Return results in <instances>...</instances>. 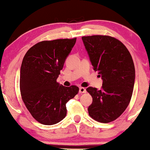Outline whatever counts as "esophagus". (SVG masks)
<instances>
[{
    "mask_svg": "<svg viewBox=\"0 0 150 150\" xmlns=\"http://www.w3.org/2000/svg\"><path fill=\"white\" fill-rule=\"evenodd\" d=\"M86 93V89L84 87H79V93Z\"/></svg>",
    "mask_w": 150,
    "mask_h": 150,
    "instance_id": "obj_1",
    "label": "esophagus"
}]
</instances>
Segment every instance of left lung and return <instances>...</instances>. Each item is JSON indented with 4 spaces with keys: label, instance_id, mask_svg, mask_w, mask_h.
<instances>
[{
    "label": "left lung",
    "instance_id": "8db88e82",
    "mask_svg": "<svg viewBox=\"0 0 150 150\" xmlns=\"http://www.w3.org/2000/svg\"><path fill=\"white\" fill-rule=\"evenodd\" d=\"M93 69L103 79L101 90L86 89L93 98L89 115L108 123L119 117L128 106L133 94L135 67L126 47L114 37L96 35L81 37Z\"/></svg>",
    "mask_w": 150,
    "mask_h": 150
}]
</instances>
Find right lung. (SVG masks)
I'll list each match as a JSON object with an SVG mask.
<instances>
[{"label": "right lung", "mask_w": 150, "mask_h": 150, "mask_svg": "<svg viewBox=\"0 0 150 150\" xmlns=\"http://www.w3.org/2000/svg\"><path fill=\"white\" fill-rule=\"evenodd\" d=\"M76 38L37 43L28 50L20 69L22 98L33 117L51 125L66 116V103L79 92L75 85L64 87L57 82L65 60Z\"/></svg>", "instance_id": "1"}]
</instances>
